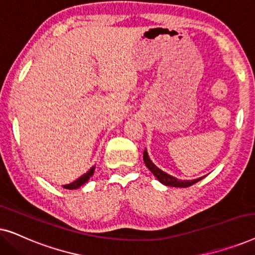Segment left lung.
Returning <instances> with one entry per match:
<instances>
[{"instance_id":"left-lung-1","label":"left lung","mask_w":255,"mask_h":255,"mask_svg":"<svg viewBox=\"0 0 255 255\" xmlns=\"http://www.w3.org/2000/svg\"><path fill=\"white\" fill-rule=\"evenodd\" d=\"M144 162L147 168L151 170L153 173V175H154L156 179H158L160 182L165 184V186H169V187H180V188H187V187H190L195 184L198 181L203 179V177H200V179H196V180H177L175 177L169 175V174H167L165 172H162L161 169H159L158 167H156L154 163H153L151 160L148 158V154L147 152H146V149L144 151Z\"/></svg>"}]
</instances>
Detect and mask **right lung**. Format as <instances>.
I'll return each instance as SVG.
<instances>
[{
  "label": "right lung",
  "instance_id": "add662e5",
  "mask_svg": "<svg viewBox=\"0 0 255 255\" xmlns=\"http://www.w3.org/2000/svg\"><path fill=\"white\" fill-rule=\"evenodd\" d=\"M94 169H95V167H93L92 169L88 170L86 174H83V175L81 177H79L78 180L74 181V182L69 183V184H66V186H64V188H66V189H76V188L81 187L82 184H85L87 181H88L90 179V176L93 175L94 174Z\"/></svg>",
  "mask_w": 255,
  "mask_h": 255
}]
</instances>
